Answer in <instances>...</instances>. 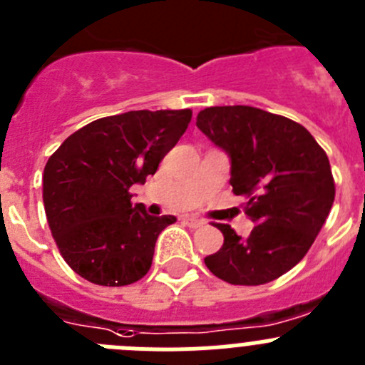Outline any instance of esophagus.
I'll use <instances>...</instances> for the list:
<instances>
[{
	"label": "esophagus",
	"mask_w": 365,
	"mask_h": 365,
	"mask_svg": "<svg viewBox=\"0 0 365 365\" xmlns=\"http://www.w3.org/2000/svg\"><path fill=\"white\" fill-rule=\"evenodd\" d=\"M182 222L188 224L190 228H200V226H202V224H205V220L199 219V217L186 215V217H182Z\"/></svg>",
	"instance_id": "esophagus-1"
}]
</instances>
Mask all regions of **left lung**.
<instances>
[{
	"label": "left lung",
	"instance_id": "obj_1",
	"mask_svg": "<svg viewBox=\"0 0 365 365\" xmlns=\"http://www.w3.org/2000/svg\"><path fill=\"white\" fill-rule=\"evenodd\" d=\"M197 126L230 153V185L257 222L248 237L215 224L224 244L205 264L237 286L279 279L309 252L335 200L326 152L302 125L253 106H210Z\"/></svg>",
	"mask_w": 365,
	"mask_h": 365
}]
</instances>
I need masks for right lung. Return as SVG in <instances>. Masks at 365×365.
I'll return each instance as SVG.
<instances>
[{"mask_svg":"<svg viewBox=\"0 0 365 365\" xmlns=\"http://www.w3.org/2000/svg\"><path fill=\"white\" fill-rule=\"evenodd\" d=\"M192 110H132L96 119L48 157L43 205L65 262L98 286H128L148 273L159 233L173 215L132 205L130 186L145 182L177 145Z\"/></svg>","mask_w":365,"mask_h":365,"instance_id":"obj_1","label":"right lung"}]
</instances>
